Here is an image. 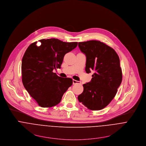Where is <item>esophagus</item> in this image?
Wrapping results in <instances>:
<instances>
[{
  "label": "esophagus",
  "mask_w": 146,
  "mask_h": 146,
  "mask_svg": "<svg viewBox=\"0 0 146 146\" xmlns=\"http://www.w3.org/2000/svg\"><path fill=\"white\" fill-rule=\"evenodd\" d=\"M72 82H73V84H74V85L76 84H80V82L78 81V80H75V79H73Z\"/></svg>",
  "instance_id": "34e87169"
}]
</instances>
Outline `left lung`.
<instances>
[{"instance_id":"8db88e82","label":"left lung","mask_w":146,"mask_h":146,"mask_svg":"<svg viewBox=\"0 0 146 146\" xmlns=\"http://www.w3.org/2000/svg\"><path fill=\"white\" fill-rule=\"evenodd\" d=\"M86 57V72L94 71L90 82L83 85L78 99L88 109L100 110L115 97L122 79L119 58L112 48L98 40L79 42Z\"/></svg>"}]
</instances>
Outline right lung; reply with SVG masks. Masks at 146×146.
<instances>
[{
	"mask_svg": "<svg viewBox=\"0 0 146 146\" xmlns=\"http://www.w3.org/2000/svg\"><path fill=\"white\" fill-rule=\"evenodd\" d=\"M31 44L22 59L23 85L42 107H52L61 100L72 85V79L61 78L53 72L60 68L64 57L77 46L78 42H64L58 39H41Z\"/></svg>",
	"mask_w": 146,
	"mask_h": 146,
	"instance_id": "add662e5",
	"label": "right lung"
}]
</instances>
